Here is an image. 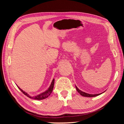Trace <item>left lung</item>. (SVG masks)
<instances>
[{
	"mask_svg": "<svg viewBox=\"0 0 124 124\" xmlns=\"http://www.w3.org/2000/svg\"><path fill=\"white\" fill-rule=\"evenodd\" d=\"M76 88L77 89V91H78V93H80V95L83 96L84 97H96V96H97L98 95H100V94H101L102 93H98V94H94V95H93V94H89V93H84L83 92L81 91V90H80L79 89H78L77 86H76Z\"/></svg>",
	"mask_w": 124,
	"mask_h": 124,
	"instance_id": "left-lung-1",
	"label": "left lung"
}]
</instances>
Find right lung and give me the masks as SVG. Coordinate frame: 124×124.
<instances>
[{
	"mask_svg": "<svg viewBox=\"0 0 124 124\" xmlns=\"http://www.w3.org/2000/svg\"><path fill=\"white\" fill-rule=\"evenodd\" d=\"M54 79H53V81H52L51 84V86H50V87L48 88V89L47 90V91H46V92H44V93H40V94L37 95V96H35V97L30 96L27 93L24 92L23 90H22L19 87H18V86H17V87H18V88L20 89V91L22 93H23L25 95L27 96L28 97H29V98L34 99H36V100H42V99H44L47 98L48 96L50 95L51 93L52 92V91H53V87H54Z\"/></svg>",
	"mask_w": 124,
	"mask_h": 124,
	"instance_id": "right-lung-1",
	"label": "right lung"
}]
</instances>
